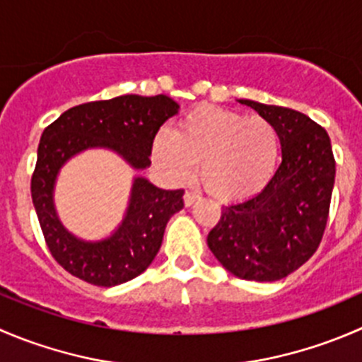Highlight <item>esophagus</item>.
<instances>
[{
	"instance_id": "1",
	"label": "esophagus",
	"mask_w": 362,
	"mask_h": 362,
	"mask_svg": "<svg viewBox=\"0 0 362 362\" xmlns=\"http://www.w3.org/2000/svg\"><path fill=\"white\" fill-rule=\"evenodd\" d=\"M198 198H199V196L196 194V192L185 191V194H184V203H185V206H191L192 203H194Z\"/></svg>"
}]
</instances>
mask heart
<instances>
[{
    "label": "heart",
    "mask_w": 362,
    "mask_h": 362,
    "mask_svg": "<svg viewBox=\"0 0 362 362\" xmlns=\"http://www.w3.org/2000/svg\"><path fill=\"white\" fill-rule=\"evenodd\" d=\"M279 153L281 139L272 122L217 106L194 107L173 132H157L152 143L153 160L171 180H189L202 163L203 185L223 202L262 192L274 177Z\"/></svg>",
    "instance_id": "heart-1"
}]
</instances>
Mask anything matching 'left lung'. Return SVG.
<instances>
[{"label":"left lung","mask_w":362,"mask_h":362,"mask_svg":"<svg viewBox=\"0 0 362 362\" xmlns=\"http://www.w3.org/2000/svg\"><path fill=\"white\" fill-rule=\"evenodd\" d=\"M238 103L276 125L281 164L262 192L223 206L206 244L237 278L278 281L313 256L324 235L336 175L331 139L296 110Z\"/></svg>","instance_id":"8db88e82"}]
</instances>
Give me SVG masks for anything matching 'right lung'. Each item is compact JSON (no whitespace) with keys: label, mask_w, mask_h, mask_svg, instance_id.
Returning a JSON list of instances; mask_svg holds the SVG:
<instances>
[{"label":"right lung","mask_w":362,"mask_h":362,"mask_svg":"<svg viewBox=\"0 0 362 362\" xmlns=\"http://www.w3.org/2000/svg\"><path fill=\"white\" fill-rule=\"evenodd\" d=\"M166 95H122L70 107L42 132L31 198L52 258L76 278L97 286H117L145 272L163 244L173 214L184 209V191H166L134 177L125 216L103 240H83L59 221L54 187L66 160L90 148H106L134 170L150 166L152 143L160 125L178 113Z\"/></svg>","instance_id":"add662e5"}]
</instances>
